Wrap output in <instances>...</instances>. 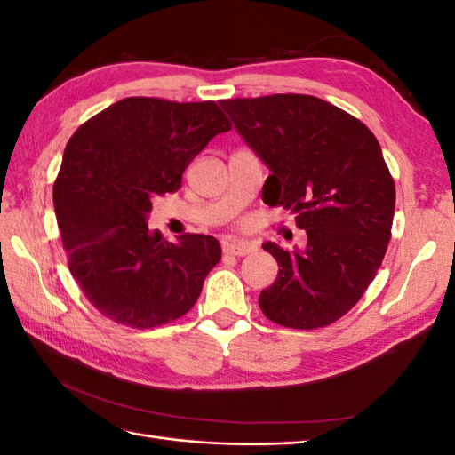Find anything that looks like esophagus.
I'll use <instances>...</instances> for the list:
<instances>
[{
	"label": "esophagus",
	"instance_id": "1",
	"mask_svg": "<svg viewBox=\"0 0 455 455\" xmlns=\"http://www.w3.org/2000/svg\"><path fill=\"white\" fill-rule=\"evenodd\" d=\"M258 246L251 241H231L228 244H224V252L233 254V256H246L256 252Z\"/></svg>",
	"mask_w": 455,
	"mask_h": 455
}]
</instances>
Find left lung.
Returning <instances> with one entry per match:
<instances>
[{
    "label": "left lung",
    "instance_id": "obj_1",
    "mask_svg": "<svg viewBox=\"0 0 455 455\" xmlns=\"http://www.w3.org/2000/svg\"><path fill=\"white\" fill-rule=\"evenodd\" d=\"M271 174L261 189L306 229L304 251L266 243L279 264L259 309L286 328L338 321L374 281L387 252L395 182L379 142L363 121L311 94L220 100Z\"/></svg>",
    "mask_w": 455,
    "mask_h": 455
}]
</instances>
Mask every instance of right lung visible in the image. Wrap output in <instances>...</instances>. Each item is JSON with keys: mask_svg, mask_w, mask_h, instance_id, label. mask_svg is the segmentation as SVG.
<instances>
[{"mask_svg": "<svg viewBox=\"0 0 455 455\" xmlns=\"http://www.w3.org/2000/svg\"><path fill=\"white\" fill-rule=\"evenodd\" d=\"M231 129L216 102L129 96L68 140L52 201L68 267L108 319L132 328L176 321L222 258L211 235L178 243L148 228L151 201L172 194L199 151Z\"/></svg>", "mask_w": 455, "mask_h": 455, "instance_id": "1", "label": "right lung"}]
</instances>
